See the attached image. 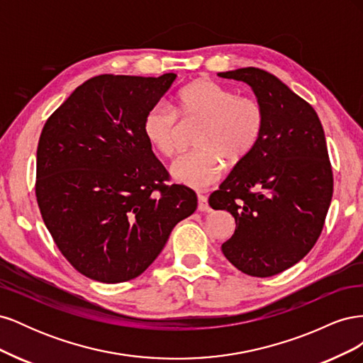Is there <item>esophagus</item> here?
<instances>
[{
    "instance_id": "34e87169",
    "label": "esophagus",
    "mask_w": 363,
    "mask_h": 363,
    "mask_svg": "<svg viewBox=\"0 0 363 363\" xmlns=\"http://www.w3.org/2000/svg\"><path fill=\"white\" fill-rule=\"evenodd\" d=\"M199 211H200V212L211 211V207H208L207 196H206V195H199Z\"/></svg>"
}]
</instances>
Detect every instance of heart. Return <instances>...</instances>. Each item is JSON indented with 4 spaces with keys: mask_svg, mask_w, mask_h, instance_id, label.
<instances>
[{
    "mask_svg": "<svg viewBox=\"0 0 363 363\" xmlns=\"http://www.w3.org/2000/svg\"><path fill=\"white\" fill-rule=\"evenodd\" d=\"M196 121L201 128L195 138L199 148L171 167L175 182L192 189H204L221 179L224 162L238 164L255 148L265 127V113L251 96L212 80H196L184 86L174 98V111L163 103L145 113L144 135L163 157H174L182 150L180 124Z\"/></svg>",
    "mask_w": 363,
    "mask_h": 363,
    "instance_id": "1",
    "label": "heart"
}]
</instances>
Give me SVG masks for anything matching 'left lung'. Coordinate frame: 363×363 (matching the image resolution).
Masks as SVG:
<instances>
[{
    "mask_svg": "<svg viewBox=\"0 0 363 363\" xmlns=\"http://www.w3.org/2000/svg\"><path fill=\"white\" fill-rule=\"evenodd\" d=\"M247 83L265 113L255 151L208 196L233 215L236 230L221 250L252 277L291 268L320 238L333 195L325 136L313 107L276 75L259 68L219 72Z\"/></svg>",
    "mask_w": 363,
    "mask_h": 363,
    "instance_id": "1",
    "label": "left lung"
}]
</instances>
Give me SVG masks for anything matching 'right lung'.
I'll list each match as a JSON object with an SVG mask.
<instances>
[{
	"instance_id": "obj_1",
	"label": "right lung",
	"mask_w": 363,
	"mask_h": 363,
	"mask_svg": "<svg viewBox=\"0 0 363 363\" xmlns=\"http://www.w3.org/2000/svg\"><path fill=\"white\" fill-rule=\"evenodd\" d=\"M175 74H103L84 82L43 125L36 199L71 265L101 283L140 276L160 255L196 195L164 184L168 172L144 135V118Z\"/></svg>"
}]
</instances>
